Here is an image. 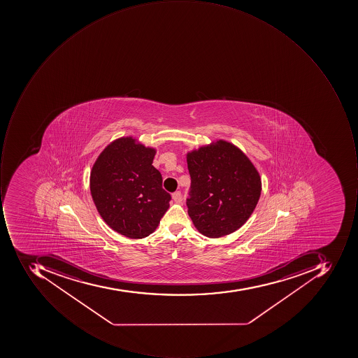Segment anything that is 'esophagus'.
<instances>
[{
	"instance_id": "obj_1",
	"label": "esophagus",
	"mask_w": 358,
	"mask_h": 358,
	"mask_svg": "<svg viewBox=\"0 0 358 358\" xmlns=\"http://www.w3.org/2000/svg\"><path fill=\"white\" fill-rule=\"evenodd\" d=\"M172 199H173L174 202H176V203H180L182 200V194H180V192H176L172 194Z\"/></svg>"
}]
</instances>
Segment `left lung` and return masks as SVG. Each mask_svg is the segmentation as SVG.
I'll return each mask as SVG.
<instances>
[{
  "label": "left lung",
  "instance_id": "1",
  "mask_svg": "<svg viewBox=\"0 0 358 358\" xmlns=\"http://www.w3.org/2000/svg\"><path fill=\"white\" fill-rule=\"evenodd\" d=\"M192 185L186 204L198 231L220 238L241 228L259 200L262 180L248 156L218 140L187 154Z\"/></svg>",
  "mask_w": 358,
  "mask_h": 358
}]
</instances>
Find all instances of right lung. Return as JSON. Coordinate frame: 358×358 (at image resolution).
Listing matches in <instances>:
<instances>
[{
  "label": "right lung",
  "instance_id": "obj_1",
  "mask_svg": "<svg viewBox=\"0 0 358 358\" xmlns=\"http://www.w3.org/2000/svg\"><path fill=\"white\" fill-rule=\"evenodd\" d=\"M156 150L132 136L115 140L99 155L90 173L96 210L114 231L143 238L156 230L171 196L152 166Z\"/></svg>",
  "mask_w": 358,
  "mask_h": 358
}]
</instances>
